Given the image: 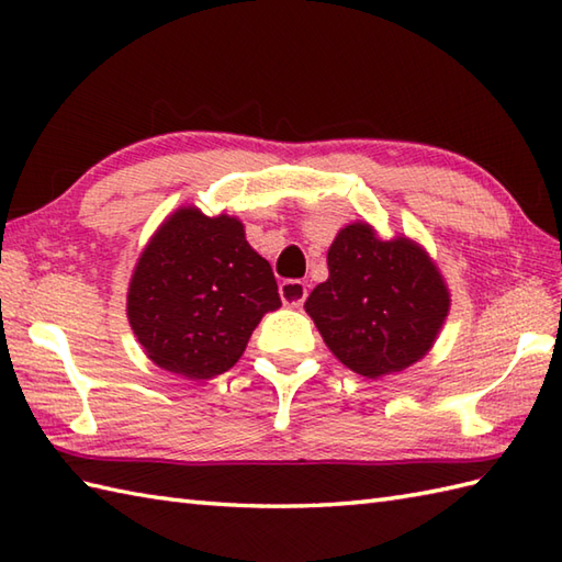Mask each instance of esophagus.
Listing matches in <instances>:
<instances>
[{
  "label": "esophagus",
  "instance_id": "1",
  "mask_svg": "<svg viewBox=\"0 0 562 562\" xmlns=\"http://www.w3.org/2000/svg\"><path fill=\"white\" fill-rule=\"evenodd\" d=\"M306 282L302 280H284L280 282V300L288 306H302L306 300Z\"/></svg>",
  "mask_w": 562,
  "mask_h": 562
}]
</instances>
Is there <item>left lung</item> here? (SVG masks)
Masks as SVG:
<instances>
[{
	"label": "left lung",
	"mask_w": 562,
	"mask_h": 562,
	"mask_svg": "<svg viewBox=\"0 0 562 562\" xmlns=\"http://www.w3.org/2000/svg\"><path fill=\"white\" fill-rule=\"evenodd\" d=\"M449 304L445 278L423 246L405 236L381 241L367 222H355L330 244L328 280L304 308L345 367L379 379L423 360Z\"/></svg>",
	"instance_id": "left-lung-1"
}]
</instances>
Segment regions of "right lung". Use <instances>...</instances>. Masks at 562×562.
<instances>
[{
  "instance_id": "right-lung-1",
  "label": "right lung",
  "mask_w": 562,
  "mask_h": 562,
  "mask_svg": "<svg viewBox=\"0 0 562 562\" xmlns=\"http://www.w3.org/2000/svg\"><path fill=\"white\" fill-rule=\"evenodd\" d=\"M280 304L270 262L250 248L244 224L198 207L159 226L127 290L130 326L149 360L190 381L232 369Z\"/></svg>"
}]
</instances>
